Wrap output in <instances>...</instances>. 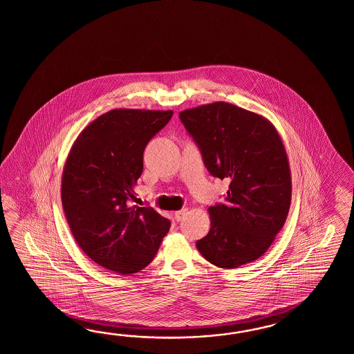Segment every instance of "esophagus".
Listing matches in <instances>:
<instances>
[{
  "mask_svg": "<svg viewBox=\"0 0 354 354\" xmlns=\"http://www.w3.org/2000/svg\"><path fill=\"white\" fill-rule=\"evenodd\" d=\"M186 212H187V209H182V210L176 211L174 214V218H176L177 221H180V218L186 215Z\"/></svg>",
  "mask_w": 354,
  "mask_h": 354,
  "instance_id": "34e87169",
  "label": "esophagus"
}]
</instances>
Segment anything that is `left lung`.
Segmentation results:
<instances>
[{
  "mask_svg": "<svg viewBox=\"0 0 354 354\" xmlns=\"http://www.w3.org/2000/svg\"><path fill=\"white\" fill-rule=\"evenodd\" d=\"M214 177L230 180L225 203L209 207L211 227L196 241L206 261L233 270L263 256L286 221L291 172L277 129L259 113L223 101L180 113Z\"/></svg>",
  "mask_w": 354,
  "mask_h": 354,
  "instance_id": "8db88e82",
  "label": "left lung"
}]
</instances>
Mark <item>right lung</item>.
Listing matches in <instances>:
<instances>
[{
	"instance_id": "obj_1",
	"label": "right lung",
	"mask_w": 354,
	"mask_h": 354,
	"mask_svg": "<svg viewBox=\"0 0 354 354\" xmlns=\"http://www.w3.org/2000/svg\"><path fill=\"white\" fill-rule=\"evenodd\" d=\"M172 110L115 109L83 129L62 174V206L84 254L106 270L142 271L158 252L171 223L151 207L129 206L143 172L147 144Z\"/></svg>"
}]
</instances>
